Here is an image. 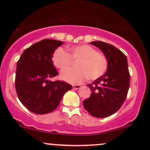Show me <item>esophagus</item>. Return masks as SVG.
<instances>
[{
  "label": "esophagus",
  "instance_id": "obj_1",
  "mask_svg": "<svg viewBox=\"0 0 150 150\" xmlns=\"http://www.w3.org/2000/svg\"><path fill=\"white\" fill-rule=\"evenodd\" d=\"M72 87H73L74 89L78 90V89H79V88H81V86H80V85H73V86Z\"/></svg>",
  "mask_w": 150,
  "mask_h": 150
}]
</instances>
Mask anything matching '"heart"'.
Here are the masks:
<instances>
[{"instance_id": "heart-1", "label": "heart", "mask_w": 150, "mask_h": 150, "mask_svg": "<svg viewBox=\"0 0 150 150\" xmlns=\"http://www.w3.org/2000/svg\"><path fill=\"white\" fill-rule=\"evenodd\" d=\"M68 53L62 48L53 53L52 62L57 69L64 71L71 65V61H77L76 69H68L61 73V79L71 84H79L87 79L95 81L106 74L108 61L103 53L88 44L67 47Z\"/></svg>"}]
</instances>
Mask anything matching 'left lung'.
<instances>
[{"instance_id":"left-lung-1","label":"left lung","mask_w":150,"mask_h":150,"mask_svg":"<svg viewBox=\"0 0 150 150\" xmlns=\"http://www.w3.org/2000/svg\"><path fill=\"white\" fill-rule=\"evenodd\" d=\"M90 44L99 48L108 61V70L102 77L88 85L92 94L83 106L94 117L103 118L114 114L122 106L130 85L127 56L111 44L101 41Z\"/></svg>"}]
</instances>
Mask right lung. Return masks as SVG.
I'll use <instances>...</instances> for the list:
<instances>
[{
    "instance_id": "add662e5",
    "label": "right lung",
    "mask_w": 150,
    "mask_h": 150,
    "mask_svg": "<svg viewBox=\"0 0 150 150\" xmlns=\"http://www.w3.org/2000/svg\"><path fill=\"white\" fill-rule=\"evenodd\" d=\"M63 42L46 39L23 51L16 63L15 88L22 104L34 113L43 115L57 108L71 85L50 79L58 74L52 62L54 51Z\"/></svg>"
}]
</instances>
